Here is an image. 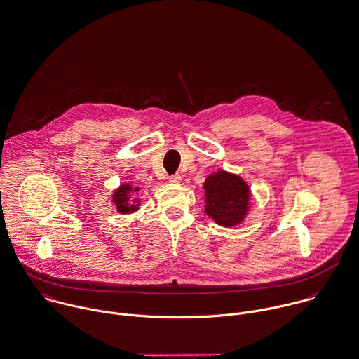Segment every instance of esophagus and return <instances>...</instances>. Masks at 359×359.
I'll return each mask as SVG.
<instances>
[{"label":"esophagus","mask_w":359,"mask_h":359,"mask_svg":"<svg viewBox=\"0 0 359 359\" xmlns=\"http://www.w3.org/2000/svg\"><path fill=\"white\" fill-rule=\"evenodd\" d=\"M169 182L173 184H179L182 182V176L180 175H172L169 176Z\"/></svg>","instance_id":"1"}]
</instances>
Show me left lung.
<instances>
[{
	"mask_svg": "<svg viewBox=\"0 0 359 359\" xmlns=\"http://www.w3.org/2000/svg\"><path fill=\"white\" fill-rule=\"evenodd\" d=\"M203 189L205 214L217 224L233 227L245 219L251 207V190L243 177L217 170L205 179Z\"/></svg>",
	"mask_w": 359,
	"mask_h": 359,
	"instance_id": "left-lung-1",
	"label": "left lung"
}]
</instances>
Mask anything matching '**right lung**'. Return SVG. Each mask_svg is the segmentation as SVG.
I'll return each mask as SVG.
<instances>
[{"instance_id":"right-lung-1","label":"right lung","mask_w":359,"mask_h":359,"mask_svg":"<svg viewBox=\"0 0 359 359\" xmlns=\"http://www.w3.org/2000/svg\"><path fill=\"white\" fill-rule=\"evenodd\" d=\"M140 189L133 187L130 183H122L112 194V203L119 214H133L140 207V200L133 198L132 194L137 193Z\"/></svg>"}]
</instances>
